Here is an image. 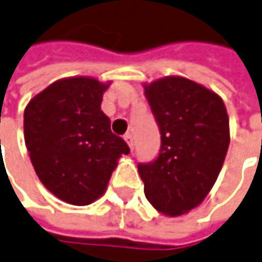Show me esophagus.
Wrapping results in <instances>:
<instances>
[{
  "mask_svg": "<svg viewBox=\"0 0 262 262\" xmlns=\"http://www.w3.org/2000/svg\"><path fill=\"white\" fill-rule=\"evenodd\" d=\"M124 140H126V143L129 145V147H130V150H133V146H135V142H133V138H132V135H126V136H124Z\"/></svg>",
  "mask_w": 262,
  "mask_h": 262,
  "instance_id": "1",
  "label": "esophagus"
}]
</instances>
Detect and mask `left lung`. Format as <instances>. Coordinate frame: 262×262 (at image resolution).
<instances>
[{
  "instance_id": "1",
  "label": "left lung",
  "mask_w": 262,
  "mask_h": 262,
  "mask_svg": "<svg viewBox=\"0 0 262 262\" xmlns=\"http://www.w3.org/2000/svg\"><path fill=\"white\" fill-rule=\"evenodd\" d=\"M161 130V154L139 163L145 195L158 212L179 216L202 204L229 146V119L218 94L193 80L168 76L145 84Z\"/></svg>"
}]
</instances>
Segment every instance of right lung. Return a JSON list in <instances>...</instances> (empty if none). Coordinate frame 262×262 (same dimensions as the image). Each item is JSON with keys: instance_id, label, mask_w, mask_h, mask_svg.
I'll return each mask as SVG.
<instances>
[{"instance_id": "right-lung-1", "label": "right lung", "mask_w": 262, "mask_h": 262, "mask_svg": "<svg viewBox=\"0 0 262 262\" xmlns=\"http://www.w3.org/2000/svg\"><path fill=\"white\" fill-rule=\"evenodd\" d=\"M110 83L87 76L60 79L24 110V140L34 170L54 196L71 205L100 198L117 161L130 152L101 112Z\"/></svg>"}]
</instances>
